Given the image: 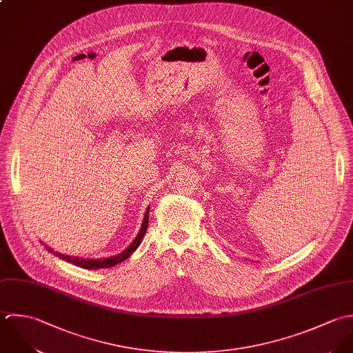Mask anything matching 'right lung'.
I'll use <instances>...</instances> for the list:
<instances>
[{"label":"right lung","mask_w":353,"mask_h":353,"mask_svg":"<svg viewBox=\"0 0 353 353\" xmlns=\"http://www.w3.org/2000/svg\"><path fill=\"white\" fill-rule=\"evenodd\" d=\"M148 208L145 210L144 214V219H143V223H141V232L138 233L137 239L132 241V244L125 250L123 251L121 254H119L117 256H112V258H106V259H97V261H92V259H79V258H71V256H65V255H61L59 252H56V255L60 258V259H64L67 262H71L73 265L79 266V268H83V269H88V270H97V269H108V268H112V266H116L119 265L120 262L128 259L131 256V254L139 247V244L141 243V239L143 236L145 234V230H147V225H148ZM48 248V247H46ZM50 252L52 250L48 248Z\"/></svg>","instance_id":"add662e5"}]
</instances>
